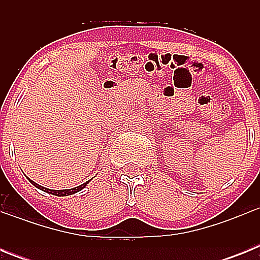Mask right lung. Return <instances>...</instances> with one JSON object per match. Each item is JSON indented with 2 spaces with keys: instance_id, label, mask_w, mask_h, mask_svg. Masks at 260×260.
<instances>
[{
  "instance_id": "right-lung-1",
  "label": "right lung",
  "mask_w": 260,
  "mask_h": 260,
  "mask_svg": "<svg viewBox=\"0 0 260 260\" xmlns=\"http://www.w3.org/2000/svg\"><path fill=\"white\" fill-rule=\"evenodd\" d=\"M29 180V178H28ZM29 182L32 183V185L35 186V187H38V189L43 190V191H47L48 194H53V195H57V197H66V195H71V194H75V192L80 191V190H83L84 187L87 186V183L89 182V181H87V182L82 183V185L77 186V187H74V189H66V190H50V189H47V187H43V186L38 185L36 182H34L32 180H29Z\"/></svg>"
}]
</instances>
